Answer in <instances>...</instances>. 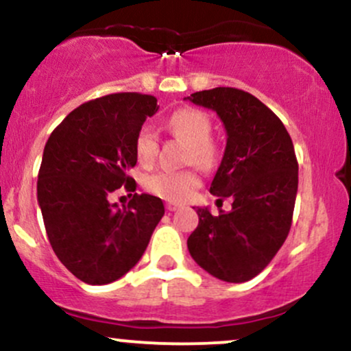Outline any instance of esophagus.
<instances>
[{"instance_id": "1", "label": "esophagus", "mask_w": 351, "mask_h": 351, "mask_svg": "<svg viewBox=\"0 0 351 351\" xmlns=\"http://www.w3.org/2000/svg\"><path fill=\"white\" fill-rule=\"evenodd\" d=\"M167 209L170 213H173V211H176V209H180V204H176V203H167Z\"/></svg>"}]
</instances>
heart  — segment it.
I'll use <instances>...</instances> for the list:
<instances>
[{"label": "heart", "mask_w": 351, "mask_h": 351, "mask_svg": "<svg viewBox=\"0 0 351 351\" xmlns=\"http://www.w3.org/2000/svg\"><path fill=\"white\" fill-rule=\"evenodd\" d=\"M168 128L175 136L188 143L186 162L198 165L203 170H211L217 162V147L209 138L211 120L204 112L193 107L175 110L168 119ZM135 155L140 163L148 167L155 162L158 153V135L155 128L145 125L135 135ZM198 171L188 168L180 171H155L143 178V188L158 198L181 203L199 188Z\"/></svg>", "instance_id": "obj_1"}]
</instances>
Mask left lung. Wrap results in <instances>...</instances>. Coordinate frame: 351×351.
Returning <instances> with one entry per match:
<instances>
[{
	"instance_id": "obj_1",
	"label": "left lung",
	"mask_w": 351,
	"mask_h": 351,
	"mask_svg": "<svg viewBox=\"0 0 351 351\" xmlns=\"http://www.w3.org/2000/svg\"><path fill=\"white\" fill-rule=\"evenodd\" d=\"M193 104L215 110L228 134L223 162L209 191L232 199L231 211L213 216L198 208V228L188 237L196 264L226 282L263 272L291 231L299 163L284 123L249 92L216 87L195 92Z\"/></svg>"
}]
</instances>
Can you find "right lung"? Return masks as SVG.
I'll list each match as a JSON object with an SVG mask.
<instances>
[{
  "label": "right lung",
  "instance_id": "add662e5",
  "mask_svg": "<svg viewBox=\"0 0 351 351\" xmlns=\"http://www.w3.org/2000/svg\"><path fill=\"white\" fill-rule=\"evenodd\" d=\"M158 110L153 95L108 94L72 110L44 147L38 203L52 251L86 284H110L143 256L163 201L134 193L123 209L110 195L135 191V135Z\"/></svg>",
  "mask_w": 351,
  "mask_h": 351
}]
</instances>
